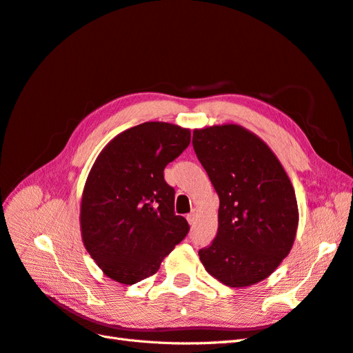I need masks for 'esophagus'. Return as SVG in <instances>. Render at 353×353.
<instances>
[{
	"label": "esophagus",
	"mask_w": 353,
	"mask_h": 353,
	"mask_svg": "<svg viewBox=\"0 0 353 353\" xmlns=\"http://www.w3.org/2000/svg\"><path fill=\"white\" fill-rule=\"evenodd\" d=\"M197 218H199V210H197V209H193V210H191V212L188 213V215H187V221L191 223V225H194Z\"/></svg>",
	"instance_id": "1"
}]
</instances>
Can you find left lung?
Masks as SVG:
<instances>
[{"label": "left lung", "instance_id": "obj_1", "mask_svg": "<svg viewBox=\"0 0 353 353\" xmlns=\"http://www.w3.org/2000/svg\"><path fill=\"white\" fill-rule=\"evenodd\" d=\"M193 147L219 196L218 232L201 263L230 287L270 276L290 253L299 223L293 185L280 160L240 125L194 130Z\"/></svg>", "mask_w": 353, "mask_h": 353}]
</instances>
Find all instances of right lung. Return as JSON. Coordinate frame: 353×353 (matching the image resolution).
<instances>
[{"label": "right lung", "mask_w": 353, "mask_h": 353, "mask_svg": "<svg viewBox=\"0 0 353 353\" xmlns=\"http://www.w3.org/2000/svg\"><path fill=\"white\" fill-rule=\"evenodd\" d=\"M191 132L165 122L123 131L92 165L81 201L85 249L103 272L122 284L156 274L190 231L175 215V190L163 176L188 147Z\"/></svg>", "instance_id": "1"}]
</instances>
